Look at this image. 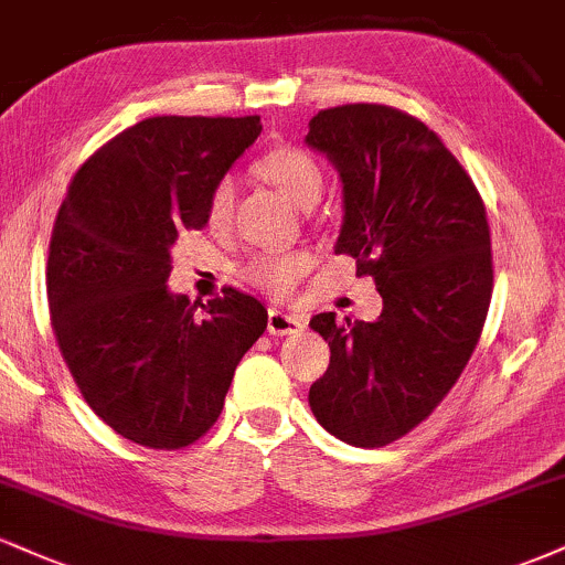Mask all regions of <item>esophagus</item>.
Wrapping results in <instances>:
<instances>
[{
	"instance_id": "obj_1",
	"label": "esophagus",
	"mask_w": 565,
	"mask_h": 565,
	"mask_svg": "<svg viewBox=\"0 0 565 565\" xmlns=\"http://www.w3.org/2000/svg\"><path fill=\"white\" fill-rule=\"evenodd\" d=\"M305 327V323L300 321V319H295V316H287L284 313V310H276V308H270L268 310V332L270 334H295V332H300V329Z\"/></svg>"
}]
</instances>
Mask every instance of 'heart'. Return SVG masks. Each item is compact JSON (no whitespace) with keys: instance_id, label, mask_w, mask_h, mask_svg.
Here are the masks:
<instances>
[{"instance_id":"heart-1","label":"heart","mask_w":565,"mask_h":565,"mask_svg":"<svg viewBox=\"0 0 565 565\" xmlns=\"http://www.w3.org/2000/svg\"><path fill=\"white\" fill-rule=\"evenodd\" d=\"M255 172L268 180L276 191H281L291 204L313 206L323 191V167L319 159L297 146H276L265 151L255 161ZM233 210V183L231 178L217 180L210 193L212 225H225ZM313 268V255L308 249H284V252H255L242 265V278L255 289L270 297H284L300 284V278Z\"/></svg>"}]
</instances>
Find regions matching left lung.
Masks as SVG:
<instances>
[{"mask_svg":"<svg viewBox=\"0 0 565 565\" xmlns=\"http://www.w3.org/2000/svg\"><path fill=\"white\" fill-rule=\"evenodd\" d=\"M305 140L342 178L334 252L382 297L374 321L310 319L332 359L308 401L323 430L374 449L430 417L481 340L494 289L486 204L444 140L393 106L323 108Z\"/></svg>","mask_w":565,"mask_h":565,"instance_id":"8db88e82","label":"left lung"}]
</instances>
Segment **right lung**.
Segmentation results:
<instances>
[{"instance_id": "1", "label": "right lung", "mask_w": 565, "mask_h": 565, "mask_svg": "<svg viewBox=\"0 0 565 565\" xmlns=\"http://www.w3.org/2000/svg\"><path fill=\"white\" fill-rule=\"evenodd\" d=\"M260 116H153L71 180L47 257L50 323L82 398L121 438L174 451L217 423L233 372L268 327L252 295L196 305L167 289L170 246L204 228L210 193Z\"/></svg>"}]
</instances>
